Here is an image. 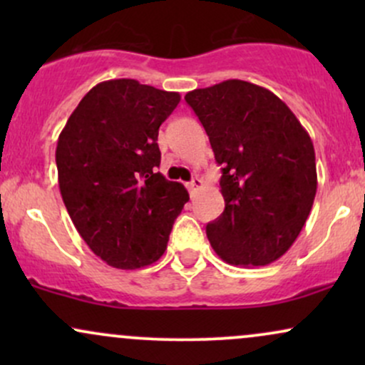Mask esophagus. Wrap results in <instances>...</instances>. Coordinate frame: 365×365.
<instances>
[{"mask_svg": "<svg viewBox=\"0 0 365 365\" xmlns=\"http://www.w3.org/2000/svg\"><path fill=\"white\" fill-rule=\"evenodd\" d=\"M204 185V182H202V178H199V177H194L192 178V182L188 183V190L190 192H195V190H199L200 187Z\"/></svg>", "mask_w": 365, "mask_h": 365, "instance_id": "1", "label": "esophagus"}]
</instances>
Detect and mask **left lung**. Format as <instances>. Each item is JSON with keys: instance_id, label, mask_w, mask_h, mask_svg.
I'll return each mask as SVG.
<instances>
[{"instance_id": "obj_1", "label": "left lung", "mask_w": 365, "mask_h": 365, "mask_svg": "<svg viewBox=\"0 0 365 365\" xmlns=\"http://www.w3.org/2000/svg\"><path fill=\"white\" fill-rule=\"evenodd\" d=\"M206 130L225 211L206 226L215 252L232 266H266L302 232L317 190L307 130L278 96L245 81L187 92Z\"/></svg>"}]
</instances>
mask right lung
<instances>
[{
	"label": "right lung",
	"instance_id": "add662e5",
	"mask_svg": "<svg viewBox=\"0 0 365 365\" xmlns=\"http://www.w3.org/2000/svg\"><path fill=\"white\" fill-rule=\"evenodd\" d=\"M178 92L116 78L94 86L58 137V183L89 249L116 269H139L165 254L188 200L158 171L159 127Z\"/></svg>",
	"mask_w": 365,
	"mask_h": 365
}]
</instances>
